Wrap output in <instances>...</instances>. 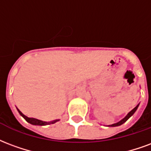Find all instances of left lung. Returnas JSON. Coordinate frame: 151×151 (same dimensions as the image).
<instances>
[{
  "label": "left lung",
  "mask_w": 151,
  "mask_h": 151,
  "mask_svg": "<svg viewBox=\"0 0 151 151\" xmlns=\"http://www.w3.org/2000/svg\"><path fill=\"white\" fill-rule=\"evenodd\" d=\"M138 106H139V104H138L137 106L134 107V109H133V110H131L130 112L128 113V114H127V115L123 118V119H122L121 121H119L118 122H117V123H114V124H112V125H110V126H108V127H118V126H121L122 124H123L124 122H127V120H128V119H129V118H130V117H131V116H132L134 114L135 111H136V110H137V109H138Z\"/></svg>",
  "instance_id": "8db88e82"
}]
</instances>
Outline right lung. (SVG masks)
<instances>
[{
  "label": "right lung",
  "mask_w": 151,
  "mask_h": 151,
  "mask_svg": "<svg viewBox=\"0 0 151 151\" xmlns=\"http://www.w3.org/2000/svg\"><path fill=\"white\" fill-rule=\"evenodd\" d=\"M18 110L19 114H21V115L23 117V118L26 120V121L29 122V123L32 124V125H35V126H45V125H50V124H53L59 121V119H56V120H53V121L51 122H43L41 121V120H38V119H36V118H28L27 116H25L24 114H23L20 110L17 109Z\"/></svg>",
  "instance_id": "right-lung-1"
}]
</instances>
